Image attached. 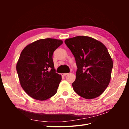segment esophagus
<instances>
[{"label": "esophagus", "mask_w": 129, "mask_h": 129, "mask_svg": "<svg viewBox=\"0 0 129 129\" xmlns=\"http://www.w3.org/2000/svg\"><path fill=\"white\" fill-rule=\"evenodd\" d=\"M67 75H68V73H62V74H61L62 76H66Z\"/></svg>", "instance_id": "esophagus-1"}]
</instances>
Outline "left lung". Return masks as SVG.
Wrapping results in <instances>:
<instances>
[{
  "label": "left lung",
  "mask_w": 129,
  "mask_h": 129,
  "mask_svg": "<svg viewBox=\"0 0 129 129\" xmlns=\"http://www.w3.org/2000/svg\"><path fill=\"white\" fill-rule=\"evenodd\" d=\"M77 66L74 91L87 99L103 94L109 85L113 62L106 46L94 38L78 36L65 40Z\"/></svg>",
  "instance_id": "1"
}]
</instances>
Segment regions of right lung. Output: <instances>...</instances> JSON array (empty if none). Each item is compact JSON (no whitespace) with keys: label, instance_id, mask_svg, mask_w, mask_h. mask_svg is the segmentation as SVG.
I'll list each match as a JSON object with an SVG mask.
<instances>
[{"label":"right lung","instance_id":"right-lung-1","mask_svg":"<svg viewBox=\"0 0 129 129\" xmlns=\"http://www.w3.org/2000/svg\"><path fill=\"white\" fill-rule=\"evenodd\" d=\"M62 43L51 38L40 39L21 51L16 72L21 87L30 97L43 101L56 93L61 76L55 72L53 55Z\"/></svg>","mask_w":129,"mask_h":129}]
</instances>
